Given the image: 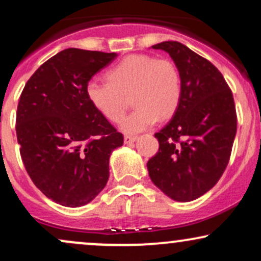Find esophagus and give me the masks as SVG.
I'll use <instances>...</instances> for the list:
<instances>
[{"mask_svg": "<svg viewBox=\"0 0 261 261\" xmlns=\"http://www.w3.org/2000/svg\"><path fill=\"white\" fill-rule=\"evenodd\" d=\"M136 140H137L136 136H130V135H126V136L124 137V143L125 145H130V143L135 142Z\"/></svg>", "mask_w": 261, "mask_h": 261, "instance_id": "1", "label": "esophagus"}]
</instances>
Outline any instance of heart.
Wrapping results in <instances>:
<instances>
[{
  "mask_svg": "<svg viewBox=\"0 0 261 261\" xmlns=\"http://www.w3.org/2000/svg\"><path fill=\"white\" fill-rule=\"evenodd\" d=\"M108 81L92 79L86 93L92 106L104 118L118 122L133 98L135 110L122 119L121 130L139 134L151 127L158 118H172L181 100L182 85L178 66L170 59L151 55L126 56L107 73Z\"/></svg>",
  "mask_w": 261,
  "mask_h": 261,
  "instance_id": "b5f03b06",
  "label": "heart"
}]
</instances>
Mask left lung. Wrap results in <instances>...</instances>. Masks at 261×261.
Masks as SVG:
<instances>
[{
	"instance_id": "1",
	"label": "left lung",
	"mask_w": 261,
	"mask_h": 261,
	"mask_svg": "<svg viewBox=\"0 0 261 261\" xmlns=\"http://www.w3.org/2000/svg\"><path fill=\"white\" fill-rule=\"evenodd\" d=\"M178 66L182 94L172 120L154 134L160 148L147 162L151 180L175 201H193L216 185L229 162L237 133L230 88L208 60L178 41H163Z\"/></svg>"
}]
</instances>
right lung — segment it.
Returning a JSON list of instances; mask_svg holds the SVG:
<instances>
[{"label": "right lung", "instance_id": "obj_1", "mask_svg": "<svg viewBox=\"0 0 261 261\" xmlns=\"http://www.w3.org/2000/svg\"><path fill=\"white\" fill-rule=\"evenodd\" d=\"M116 56L65 49L33 73L20 94V157L35 187L62 206H83L103 190L110 154L124 143L86 93L87 83Z\"/></svg>", "mask_w": 261, "mask_h": 261}]
</instances>
